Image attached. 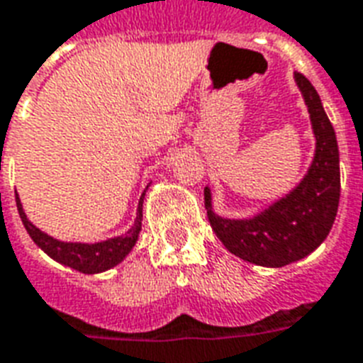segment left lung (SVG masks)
Masks as SVG:
<instances>
[{
	"instance_id": "left-lung-1",
	"label": "left lung",
	"mask_w": 363,
	"mask_h": 363,
	"mask_svg": "<svg viewBox=\"0 0 363 363\" xmlns=\"http://www.w3.org/2000/svg\"><path fill=\"white\" fill-rule=\"evenodd\" d=\"M295 79L316 135L314 162L301 184L261 215L245 220L215 215L211 211V192L209 188L203 190L207 217L218 240L230 253L261 267L280 268L311 255L335 223L341 196L335 129L314 85L301 72H295Z\"/></svg>"
}]
</instances>
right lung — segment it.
<instances>
[{"mask_svg":"<svg viewBox=\"0 0 363 363\" xmlns=\"http://www.w3.org/2000/svg\"><path fill=\"white\" fill-rule=\"evenodd\" d=\"M16 196V209L22 218V225L28 230L30 238L34 240L35 245H40L47 255L59 261L65 267H70L74 270H79L83 274H96L104 272L108 268L116 267L118 262H121L129 255V251L133 245L137 243L138 232H140V220H143V196L138 201L137 209V218H135V225L123 234V236L110 238L106 242L99 243H68V242H59L55 238L47 236L40 228H35L30 220L26 218L24 211H22L21 200H18V194Z\"/></svg>","mask_w":363,"mask_h":363,"instance_id":"add662e5","label":"right lung"}]
</instances>
